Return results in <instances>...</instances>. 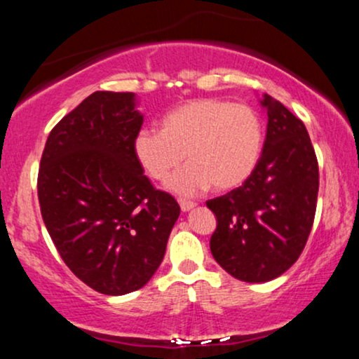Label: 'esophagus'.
<instances>
[{
  "label": "esophagus",
  "mask_w": 359,
  "mask_h": 359,
  "mask_svg": "<svg viewBox=\"0 0 359 359\" xmlns=\"http://www.w3.org/2000/svg\"><path fill=\"white\" fill-rule=\"evenodd\" d=\"M179 205H180V209H182V212H189V211H191V209L196 208V203H192V201L180 199L179 201Z\"/></svg>",
  "instance_id": "esophagus-1"
}]
</instances>
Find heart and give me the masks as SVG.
<instances>
[{"label":"heart","mask_w":359,"mask_h":359,"mask_svg":"<svg viewBox=\"0 0 359 359\" xmlns=\"http://www.w3.org/2000/svg\"><path fill=\"white\" fill-rule=\"evenodd\" d=\"M135 155L151 179H168V191L197 196L209 187L224 192L240 187L253 174L263 148V125L246 104L222 100H196L162 119V130H142Z\"/></svg>","instance_id":"heart-1"}]
</instances>
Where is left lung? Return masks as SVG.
Here are the masks:
<instances>
[{"label":"left lung","mask_w":359,"mask_h":359,"mask_svg":"<svg viewBox=\"0 0 359 359\" xmlns=\"http://www.w3.org/2000/svg\"><path fill=\"white\" fill-rule=\"evenodd\" d=\"M259 104L269 123L253 174L241 187L208 201L217 219L212 257L248 283L270 282L297 262L319 191V167L304 123L269 94Z\"/></svg>","instance_id":"8db88e82"}]
</instances>
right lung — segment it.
<instances>
[{
	"instance_id": "1",
	"label": "right lung",
	"mask_w": 359,
	"mask_h": 359,
	"mask_svg": "<svg viewBox=\"0 0 359 359\" xmlns=\"http://www.w3.org/2000/svg\"><path fill=\"white\" fill-rule=\"evenodd\" d=\"M135 93L96 90L57 123L39 170L40 211L65 265L104 295L154 277L180 214L135 155L143 125Z\"/></svg>"
}]
</instances>
